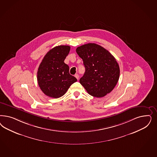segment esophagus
<instances>
[{
    "mask_svg": "<svg viewBox=\"0 0 157 157\" xmlns=\"http://www.w3.org/2000/svg\"><path fill=\"white\" fill-rule=\"evenodd\" d=\"M75 77H76L77 80H78V78H79V75H78V74H76V75H75Z\"/></svg>",
    "mask_w": 157,
    "mask_h": 157,
    "instance_id": "obj_1",
    "label": "esophagus"
}]
</instances>
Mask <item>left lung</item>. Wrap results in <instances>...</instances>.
Instances as JSON below:
<instances>
[{"label": "left lung", "mask_w": 157, "mask_h": 157, "mask_svg": "<svg viewBox=\"0 0 157 157\" xmlns=\"http://www.w3.org/2000/svg\"><path fill=\"white\" fill-rule=\"evenodd\" d=\"M83 61L86 71L80 82L91 96L101 98L110 93L120 77L116 58L103 47L88 43L76 48Z\"/></svg>", "instance_id": "obj_1"}]
</instances>
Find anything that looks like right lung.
<instances>
[{
  "label": "right lung",
  "instance_id": "1",
  "mask_svg": "<svg viewBox=\"0 0 157 157\" xmlns=\"http://www.w3.org/2000/svg\"><path fill=\"white\" fill-rule=\"evenodd\" d=\"M70 50V46H56L46 54L41 61L37 78L41 90L47 96L60 98L77 81L75 77L70 75L69 67L64 62Z\"/></svg>",
  "mask_w": 157,
  "mask_h": 157
}]
</instances>
